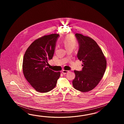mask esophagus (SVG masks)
Listing matches in <instances>:
<instances>
[{
    "instance_id": "obj_1",
    "label": "esophagus",
    "mask_w": 124,
    "mask_h": 124,
    "mask_svg": "<svg viewBox=\"0 0 124 124\" xmlns=\"http://www.w3.org/2000/svg\"><path fill=\"white\" fill-rule=\"evenodd\" d=\"M68 72H69V71H68V70H63L62 71V73H63L64 74H66Z\"/></svg>"
}]
</instances>
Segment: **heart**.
I'll list each match as a JSON object with an SVG mask.
<instances>
[{
    "mask_svg": "<svg viewBox=\"0 0 124 124\" xmlns=\"http://www.w3.org/2000/svg\"><path fill=\"white\" fill-rule=\"evenodd\" d=\"M62 43L67 50L73 49L76 44V40L74 36L68 35L63 39Z\"/></svg>",
    "mask_w": 124,
    "mask_h": 124,
    "instance_id": "obj_1",
    "label": "heart"
}]
</instances>
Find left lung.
<instances>
[{
  "instance_id": "8db88e82",
  "label": "left lung",
  "mask_w": 124,
  "mask_h": 124,
  "mask_svg": "<svg viewBox=\"0 0 124 124\" xmlns=\"http://www.w3.org/2000/svg\"><path fill=\"white\" fill-rule=\"evenodd\" d=\"M79 44L77 57L83 64L81 71L75 70L73 85L83 92L92 90L101 79L106 68V60L101 49L92 39L75 34Z\"/></svg>"
}]
</instances>
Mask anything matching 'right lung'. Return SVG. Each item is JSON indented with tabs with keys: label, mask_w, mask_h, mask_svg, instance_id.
<instances>
[{
	"label": "right lung",
	"mask_w": 124,
	"mask_h": 124,
	"mask_svg": "<svg viewBox=\"0 0 124 124\" xmlns=\"http://www.w3.org/2000/svg\"><path fill=\"white\" fill-rule=\"evenodd\" d=\"M58 34L45 35L33 42L24 54L23 71L25 78L34 89L40 93L52 90L60 76L47 67L48 61L52 59Z\"/></svg>",
	"instance_id": "obj_1"
}]
</instances>
